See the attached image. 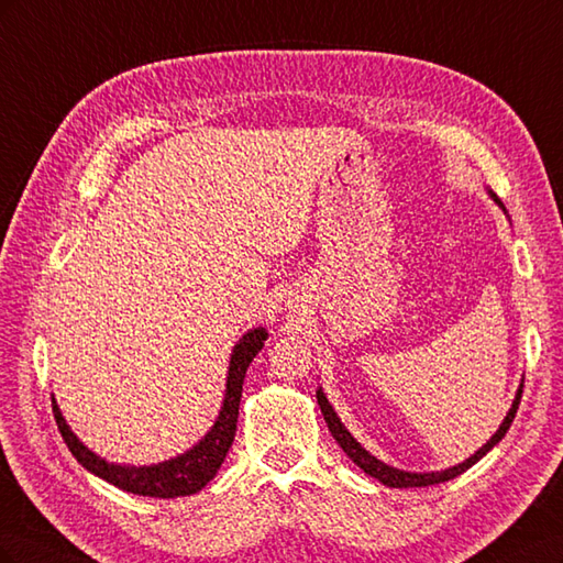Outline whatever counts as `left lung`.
Returning a JSON list of instances; mask_svg holds the SVG:
<instances>
[{"label": "left lung", "mask_w": 563, "mask_h": 563, "mask_svg": "<svg viewBox=\"0 0 563 563\" xmlns=\"http://www.w3.org/2000/svg\"><path fill=\"white\" fill-rule=\"evenodd\" d=\"M488 195H490L493 199H496L498 207H503V201H500L496 195H493L490 190H488ZM503 209H505V207H503ZM521 391H523V383L519 385L517 397H515V401H512V408H509V413L505 416V420H503V424L498 428V432L493 434V437L486 441V444H484L479 451H476L472 457H467L465 463H460V465H455V467L441 470V472H422V474L389 467V465L380 463L378 457H373V455L360 444V441H356V439L345 430V424L340 422V418L335 416L333 406L329 404L327 397H323L321 387L317 389V404H319V408H321L323 420H327V424H329V432L333 434V439L338 441L340 449H343V451L350 455V460H352V463H354L356 467H362L368 476H373V479H378L380 484H385V486H389V488H416V486L444 484V482L453 479V476H457V474H463L465 470H470L474 463H479V460L507 434L509 424H512V420H515V416H517V408H519V401H521Z\"/></svg>", "instance_id": "8db88e82"}]
</instances>
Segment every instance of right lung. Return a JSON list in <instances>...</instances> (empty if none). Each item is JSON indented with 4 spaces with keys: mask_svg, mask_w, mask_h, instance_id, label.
<instances>
[{
    "mask_svg": "<svg viewBox=\"0 0 563 563\" xmlns=\"http://www.w3.org/2000/svg\"><path fill=\"white\" fill-rule=\"evenodd\" d=\"M265 340H267L265 329H253L234 345L230 356L223 408H220L213 428L203 434L199 444H195L190 451H185L178 457L164 460L159 465H147V467H129V465L108 463V460L98 457L93 451H89L81 444V441L75 437V432L67 428L56 399L51 397V406H54V418L60 430V437L67 444V449H70V453L77 457V463H81V467H87L91 474L100 476V479H106L117 488L135 493V496H147V498L192 496V493L201 490L213 479L232 446L234 432H236V418H240V401H242V385L246 378V368L253 362V356L263 350Z\"/></svg>",
    "mask_w": 563,
    "mask_h": 563,
    "instance_id": "obj_1",
    "label": "right lung"
}]
</instances>
